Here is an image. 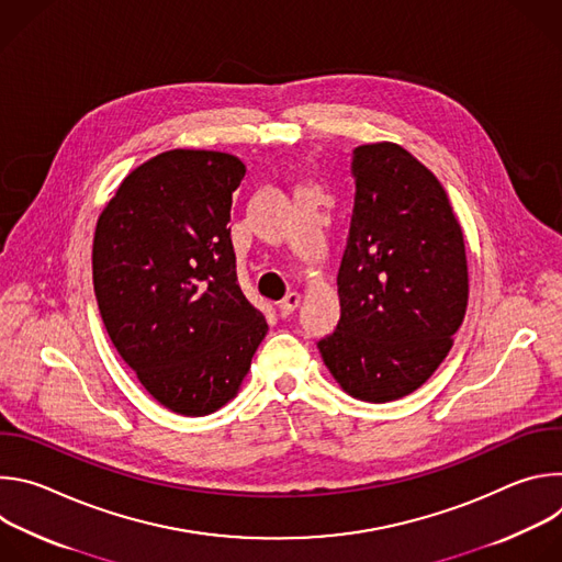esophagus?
Wrapping results in <instances>:
<instances>
[{
  "instance_id": "1",
  "label": "esophagus",
  "mask_w": 562,
  "mask_h": 562,
  "mask_svg": "<svg viewBox=\"0 0 562 562\" xmlns=\"http://www.w3.org/2000/svg\"><path fill=\"white\" fill-rule=\"evenodd\" d=\"M297 306H300V293L291 291V293H286L284 300L278 304V311H280L282 317H289Z\"/></svg>"
}]
</instances>
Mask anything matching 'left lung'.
<instances>
[{"instance_id": "left-lung-1", "label": "left lung", "mask_w": 562, "mask_h": 562, "mask_svg": "<svg viewBox=\"0 0 562 562\" xmlns=\"http://www.w3.org/2000/svg\"><path fill=\"white\" fill-rule=\"evenodd\" d=\"M351 173L340 323L317 349L349 395L389 403L420 389L453 347L469 300L464 237L438 178L400 144L358 146Z\"/></svg>"}]
</instances>
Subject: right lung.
I'll return each instance as SVG.
<instances>
[{"label": "right lung", "mask_w": 562, "mask_h": 562, "mask_svg": "<svg viewBox=\"0 0 562 562\" xmlns=\"http://www.w3.org/2000/svg\"><path fill=\"white\" fill-rule=\"evenodd\" d=\"M245 173L235 155L173 148L133 169L98 217L93 286L109 338L180 416L235 397L269 331L237 284L226 226Z\"/></svg>", "instance_id": "obj_1"}]
</instances>
